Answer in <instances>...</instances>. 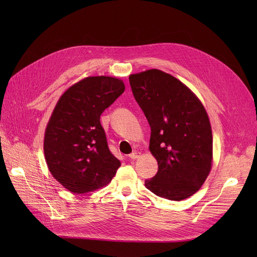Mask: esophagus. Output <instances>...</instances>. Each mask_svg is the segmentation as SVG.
<instances>
[{"mask_svg":"<svg viewBox=\"0 0 257 257\" xmlns=\"http://www.w3.org/2000/svg\"><path fill=\"white\" fill-rule=\"evenodd\" d=\"M139 156H140V153H138V152H132L131 154H129L130 159H137V158H139Z\"/></svg>","mask_w":257,"mask_h":257,"instance_id":"34e87169","label":"esophagus"}]
</instances>
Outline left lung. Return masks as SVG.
Masks as SVG:
<instances>
[{
  "instance_id": "8db88e82",
  "label": "left lung",
  "mask_w": 257,
  "mask_h": 257,
  "mask_svg": "<svg viewBox=\"0 0 257 257\" xmlns=\"http://www.w3.org/2000/svg\"><path fill=\"white\" fill-rule=\"evenodd\" d=\"M129 82L150 125V151L158 163L146 187L173 201L191 197L211 169L212 134L203 105L178 79L159 70L131 75Z\"/></svg>"
}]
</instances>
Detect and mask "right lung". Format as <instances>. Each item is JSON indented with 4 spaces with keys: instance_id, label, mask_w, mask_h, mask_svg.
Wrapping results in <instances>:
<instances>
[{
    "instance_id": "add662e5",
    "label": "right lung",
    "mask_w": 257,
    "mask_h": 257,
    "mask_svg": "<svg viewBox=\"0 0 257 257\" xmlns=\"http://www.w3.org/2000/svg\"><path fill=\"white\" fill-rule=\"evenodd\" d=\"M125 90L112 77H88L67 89L46 129L44 151L48 168L75 194L96 191L111 181L120 166L108 148L100 116Z\"/></svg>"
}]
</instances>
